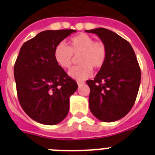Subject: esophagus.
Returning a JSON list of instances; mask_svg holds the SVG:
<instances>
[{
  "label": "esophagus",
  "mask_w": 155,
  "mask_h": 155,
  "mask_svg": "<svg viewBox=\"0 0 155 155\" xmlns=\"http://www.w3.org/2000/svg\"><path fill=\"white\" fill-rule=\"evenodd\" d=\"M84 84V82H81V81L78 82V86H81V85H83Z\"/></svg>",
  "instance_id": "obj_1"
}]
</instances>
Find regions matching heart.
I'll list each match as a JSON object with an SVG mask.
<instances>
[{
	"label": "heart",
	"instance_id": "b5f03b06",
	"mask_svg": "<svg viewBox=\"0 0 155 155\" xmlns=\"http://www.w3.org/2000/svg\"><path fill=\"white\" fill-rule=\"evenodd\" d=\"M79 54L80 65L72 68L69 74L81 81L91 76L92 68L99 69L104 65L107 59V46L102 41H94L91 35L80 33L70 38L68 46L63 42L59 43L53 52L56 62L64 69L71 67L73 55Z\"/></svg>",
	"mask_w": 155,
	"mask_h": 155
}]
</instances>
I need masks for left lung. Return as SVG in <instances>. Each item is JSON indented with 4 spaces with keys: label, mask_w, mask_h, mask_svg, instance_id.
I'll list each match as a JSON object with an SVG mask.
<instances>
[{
    "label": "left lung",
    "mask_w": 155,
    "mask_h": 155,
    "mask_svg": "<svg viewBox=\"0 0 155 155\" xmlns=\"http://www.w3.org/2000/svg\"><path fill=\"white\" fill-rule=\"evenodd\" d=\"M98 35L106 45L107 59L90 87V110L97 119L113 122L125 116L132 109L139 91L141 71L130 42L103 28L85 30Z\"/></svg>",
    "instance_id": "left-lung-1"
}]
</instances>
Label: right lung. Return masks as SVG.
Wrapping results in <instances>:
<instances>
[{"label": "right lung", "instance_id": "right-lung-1", "mask_svg": "<svg viewBox=\"0 0 155 155\" xmlns=\"http://www.w3.org/2000/svg\"><path fill=\"white\" fill-rule=\"evenodd\" d=\"M74 29L46 30L25 42L16 59L14 75L19 103L30 118L55 125L69 112V98L77 82L56 62L54 49Z\"/></svg>", "mask_w": 155, "mask_h": 155}]
</instances>
